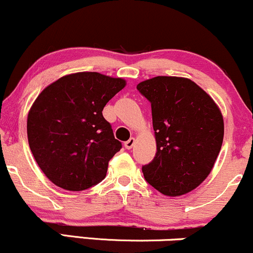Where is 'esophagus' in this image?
Instances as JSON below:
<instances>
[{"label":"esophagus","instance_id":"esophagus-1","mask_svg":"<svg viewBox=\"0 0 253 253\" xmlns=\"http://www.w3.org/2000/svg\"><path fill=\"white\" fill-rule=\"evenodd\" d=\"M134 144H135V139L134 138H130V139H128V140L126 141V143H125V147H126L127 150H130Z\"/></svg>","mask_w":253,"mask_h":253}]
</instances>
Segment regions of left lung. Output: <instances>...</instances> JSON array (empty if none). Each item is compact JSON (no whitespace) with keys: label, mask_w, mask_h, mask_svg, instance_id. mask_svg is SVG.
Here are the masks:
<instances>
[{"label":"left lung","mask_w":253,"mask_h":253,"mask_svg":"<svg viewBox=\"0 0 253 253\" xmlns=\"http://www.w3.org/2000/svg\"><path fill=\"white\" fill-rule=\"evenodd\" d=\"M136 89L151 102L157 152L144 165L145 179L167 196H181L207 178L223 140L217 104L195 82L157 76Z\"/></svg>","instance_id":"left-lung-1"}]
</instances>
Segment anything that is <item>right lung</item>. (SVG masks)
Wrapping results in <instances>:
<instances>
[{"label": "right lung", "instance_id": "1", "mask_svg": "<svg viewBox=\"0 0 253 253\" xmlns=\"http://www.w3.org/2000/svg\"><path fill=\"white\" fill-rule=\"evenodd\" d=\"M125 85L123 78L76 72L51 83L36 98L27 117L28 144L57 187L85 190L106 177L121 143L102 110Z\"/></svg>", "mask_w": 253, "mask_h": 253}]
</instances>
